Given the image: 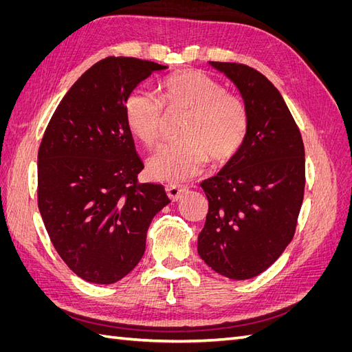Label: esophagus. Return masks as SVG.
I'll list each match as a JSON object with an SVG mask.
<instances>
[{"label": "esophagus", "mask_w": 352, "mask_h": 352, "mask_svg": "<svg viewBox=\"0 0 352 352\" xmlns=\"http://www.w3.org/2000/svg\"><path fill=\"white\" fill-rule=\"evenodd\" d=\"M185 190H186L185 186H177V185H167L166 186V192L172 201H177L180 198V195L185 192Z\"/></svg>", "instance_id": "obj_1"}]
</instances>
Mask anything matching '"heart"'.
I'll return each mask as SVG.
<instances>
[{
    "mask_svg": "<svg viewBox=\"0 0 352 352\" xmlns=\"http://www.w3.org/2000/svg\"><path fill=\"white\" fill-rule=\"evenodd\" d=\"M160 99L167 110L188 111V116L182 126L185 140L160 146L148 158L153 179L185 182L201 172L208 153L214 160H226L238 151L247 132V110L219 82L201 72H179L160 85ZM162 117V103L151 92L136 89L124 101L126 124L146 146L157 144Z\"/></svg>",
    "mask_w": 352,
    "mask_h": 352,
    "instance_id": "1",
    "label": "heart"
}]
</instances>
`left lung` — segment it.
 I'll use <instances>...</instances> for the list:
<instances>
[{"label": "left lung", "instance_id": "1", "mask_svg": "<svg viewBox=\"0 0 352 352\" xmlns=\"http://www.w3.org/2000/svg\"><path fill=\"white\" fill-rule=\"evenodd\" d=\"M208 65L238 88L248 124L238 151L201 184L208 212L198 254L219 274L245 280L269 269L294 238L305 186L304 144L267 78L238 63Z\"/></svg>", "mask_w": 352, "mask_h": 352}]
</instances>
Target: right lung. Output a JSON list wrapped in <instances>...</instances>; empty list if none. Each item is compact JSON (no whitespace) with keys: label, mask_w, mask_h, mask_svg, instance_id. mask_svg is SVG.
<instances>
[{"label":"right lung","mask_w":352,"mask_h":352,"mask_svg":"<svg viewBox=\"0 0 352 352\" xmlns=\"http://www.w3.org/2000/svg\"><path fill=\"white\" fill-rule=\"evenodd\" d=\"M167 66L107 57L73 83L52 114L38 153V207L58 255L79 278L110 285L131 273L146 230L170 199L162 185H138L144 168L124 120V101Z\"/></svg>","instance_id":"obj_1"}]
</instances>
